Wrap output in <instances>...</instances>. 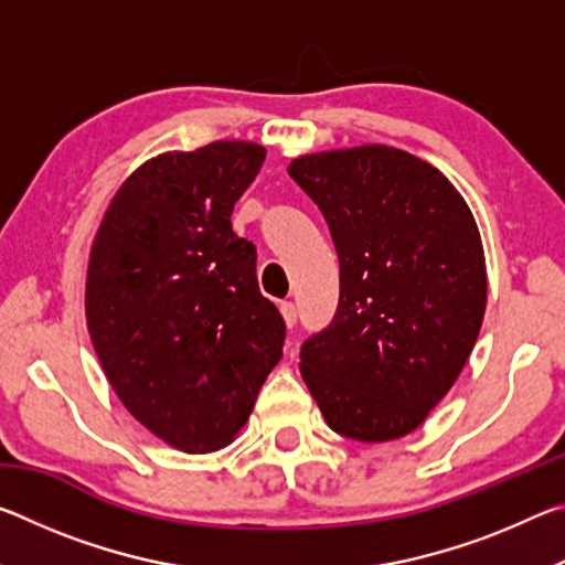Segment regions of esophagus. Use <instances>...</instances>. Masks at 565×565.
<instances>
[{
	"label": "esophagus",
	"instance_id": "obj_1",
	"mask_svg": "<svg viewBox=\"0 0 565 565\" xmlns=\"http://www.w3.org/2000/svg\"><path fill=\"white\" fill-rule=\"evenodd\" d=\"M279 311H281V317H284V321H286V327H294L296 323V317H299V311H296V306H294V301H281L279 303Z\"/></svg>",
	"mask_w": 565,
	"mask_h": 565
}]
</instances>
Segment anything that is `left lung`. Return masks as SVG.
Returning a JSON list of instances; mask_svg holds the SVG:
<instances>
[{"instance_id": "left-lung-1", "label": "left lung", "mask_w": 565, "mask_h": 565, "mask_svg": "<svg viewBox=\"0 0 565 565\" xmlns=\"http://www.w3.org/2000/svg\"><path fill=\"white\" fill-rule=\"evenodd\" d=\"M339 254V306L301 347L333 431L363 444L414 431L461 374L486 311L471 209L441 171L366 145L291 161Z\"/></svg>"}]
</instances>
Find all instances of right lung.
Here are the masks:
<instances>
[{
  "label": "right lung",
  "instance_id": "obj_1",
  "mask_svg": "<svg viewBox=\"0 0 565 565\" xmlns=\"http://www.w3.org/2000/svg\"><path fill=\"white\" fill-rule=\"evenodd\" d=\"M264 157L252 141L159 154L119 186L92 244L84 306L104 374L186 454L232 444L281 359L286 323L232 228Z\"/></svg>",
  "mask_w": 565,
  "mask_h": 565
}]
</instances>
